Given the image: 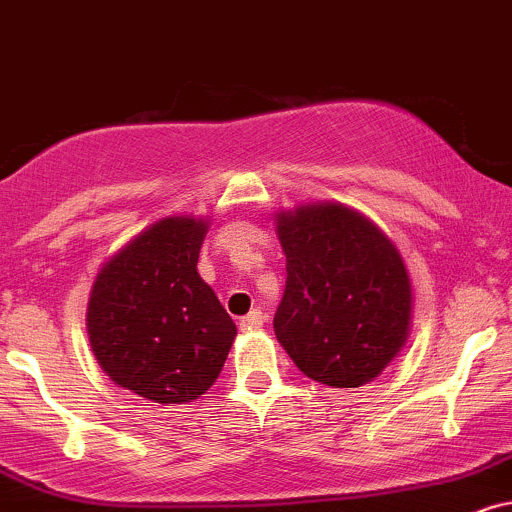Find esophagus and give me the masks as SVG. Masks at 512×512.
<instances>
[{"instance_id":"obj_1","label":"esophagus","mask_w":512,"mask_h":512,"mask_svg":"<svg viewBox=\"0 0 512 512\" xmlns=\"http://www.w3.org/2000/svg\"><path fill=\"white\" fill-rule=\"evenodd\" d=\"M262 322H264V315H262V310H250L248 315H245V317H240V329H243V331L260 329Z\"/></svg>"}]
</instances>
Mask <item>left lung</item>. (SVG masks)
Instances as JSON below:
<instances>
[{
    "instance_id": "1",
    "label": "left lung",
    "mask_w": 512,
    "mask_h": 512,
    "mask_svg": "<svg viewBox=\"0 0 512 512\" xmlns=\"http://www.w3.org/2000/svg\"><path fill=\"white\" fill-rule=\"evenodd\" d=\"M286 291L279 343L305 377L334 389L377 379L410 334L412 286L396 245L338 202L276 214Z\"/></svg>"
}]
</instances>
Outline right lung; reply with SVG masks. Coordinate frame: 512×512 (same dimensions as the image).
Returning <instances> with one entry per match:
<instances>
[{
	"mask_svg": "<svg viewBox=\"0 0 512 512\" xmlns=\"http://www.w3.org/2000/svg\"><path fill=\"white\" fill-rule=\"evenodd\" d=\"M207 219L166 217L102 264L88 300L92 353L121 389L190 403L219 377L236 324L197 274Z\"/></svg>",
	"mask_w": 512,
	"mask_h": 512,
	"instance_id": "obj_1",
	"label": "right lung"
}]
</instances>
